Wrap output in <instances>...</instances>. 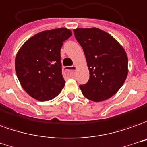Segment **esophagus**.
I'll use <instances>...</instances> for the list:
<instances>
[{
  "instance_id": "34e87169",
  "label": "esophagus",
  "mask_w": 147,
  "mask_h": 147,
  "mask_svg": "<svg viewBox=\"0 0 147 147\" xmlns=\"http://www.w3.org/2000/svg\"><path fill=\"white\" fill-rule=\"evenodd\" d=\"M76 67L75 65H73V66H69L67 68L65 69V74H67V75H69V76H72L74 74V72L76 71Z\"/></svg>"
}]
</instances>
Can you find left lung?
Segmentation results:
<instances>
[{"instance_id":"obj_1","label":"left lung","mask_w":147,"mask_h":147,"mask_svg":"<svg viewBox=\"0 0 147 147\" xmlns=\"http://www.w3.org/2000/svg\"><path fill=\"white\" fill-rule=\"evenodd\" d=\"M74 32L89 70L88 82L80 85L82 94L95 102L112 97L121 88L128 73L124 49L112 35L99 28H77Z\"/></svg>"}]
</instances>
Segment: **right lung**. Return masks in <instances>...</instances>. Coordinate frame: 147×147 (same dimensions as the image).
Returning a JSON list of instances; mask_svg holds the SVG:
<instances>
[{"label": "right lung", "instance_id": "add662e5", "mask_svg": "<svg viewBox=\"0 0 147 147\" xmlns=\"http://www.w3.org/2000/svg\"><path fill=\"white\" fill-rule=\"evenodd\" d=\"M72 35L65 28L44 31L26 41L15 60L16 73L23 88L38 101L59 95L65 85L60 51Z\"/></svg>", "mask_w": 147, "mask_h": 147}]
</instances>
